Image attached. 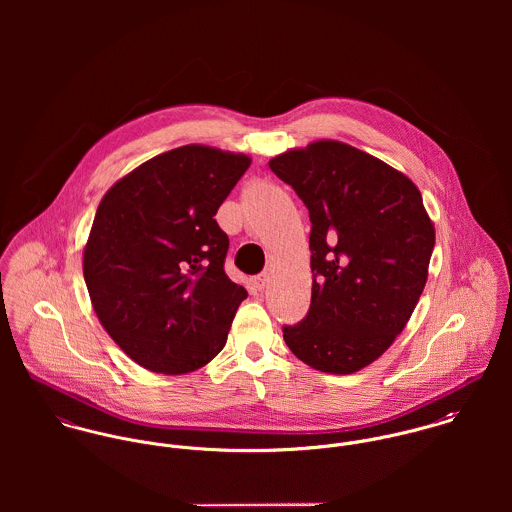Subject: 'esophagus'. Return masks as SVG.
<instances>
[{
    "instance_id": "34e87169",
    "label": "esophagus",
    "mask_w": 512,
    "mask_h": 512,
    "mask_svg": "<svg viewBox=\"0 0 512 512\" xmlns=\"http://www.w3.org/2000/svg\"><path fill=\"white\" fill-rule=\"evenodd\" d=\"M270 282V276L266 274V272H262V274H258V276H254V286L258 288V290H264L266 288V284Z\"/></svg>"
}]
</instances>
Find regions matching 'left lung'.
Instances as JSON below:
<instances>
[{"label":"left lung","instance_id":"left-lung-1","mask_svg":"<svg viewBox=\"0 0 512 512\" xmlns=\"http://www.w3.org/2000/svg\"><path fill=\"white\" fill-rule=\"evenodd\" d=\"M270 169L309 211L311 305L284 341L305 365L351 374L406 327L436 244L418 187L384 161L341 142L286 151Z\"/></svg>","mask_w":512,"mask_h":512}]
</instances>
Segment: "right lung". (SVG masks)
<instances>
[{"label":"right lung","mask_w":512,"mask_h":512,"mask_svg":"<svg viewBox=\"0 0 512 512\" xmlns=\"http://www.w3.org/2000/svg\"><path fill=\"white\" fill-rule=\"evenodd\" d=\"M250 167L215 147L161 153L100 201L84 282L116 345L138 365L183 374L213 361L248 292L224 272L228 236L213 219Z\"/></svg>","instance_id":"obj_1"}]
</instances>
